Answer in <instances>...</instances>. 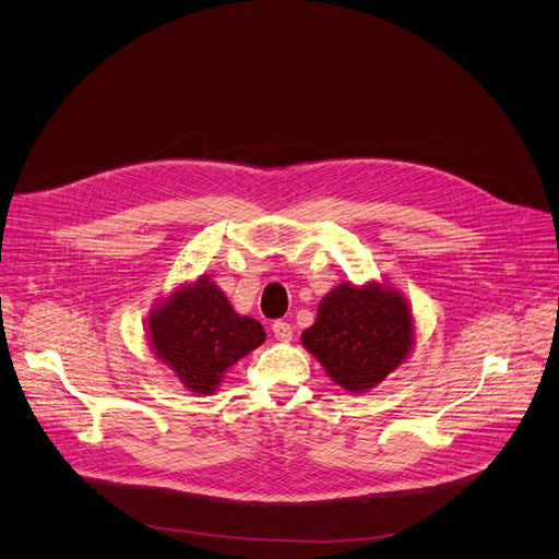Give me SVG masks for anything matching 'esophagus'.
<instances>
[{"instance_id":"1","label":"esophagus","mask_w":559,"mask_h":559,"mask_svg":"<svg viewBox=\"0 0 559 559\" xmlns=\"http://www.w3.org/2000/svg\"><path fill=\"white\" fill-rule=\"evenodd\" d=\"M272 332H274V337H276L278 342H289L292 334H294V328H292V323L278 319V321L272 323Z\"/></svg>"}]
</instances>
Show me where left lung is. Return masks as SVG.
Here are the masks:
<instances>
[{
    "mask_svg": "<svg viewBox=\"0 0 559 559\" xmlns=\"http://www.w3.org/2000/svg\"><path fill=\"white\" fill-rule=\"evenodd\" d=\"M304 346L346 391L378 386L414 346V319L393 287L342 283L319 304Z\"/></svg>",
    "mask_w": 559,
    "mask_h": 559,
    "instance_id": "1",
    "label": "left lung"
}]
</instances>
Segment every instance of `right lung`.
Instances as JSON below:
<instances>
[{"label": "right lung", "mask_w": 559, "mask_h": 559, "mask_svg": "<svg viewBox=\"0 0 559 559\" xmlns=\"http://www.w3.org/2000/svg\"><path fill=\"white\" fill-rule=\"evenodd\" d=\"M147 330L155 355L186 389L202 395L213 393L229 366L265 342L263 325L240 317L206 276L168 296L147 319Z\"/></svg>", "instance_id": "1"}]
</instances>
